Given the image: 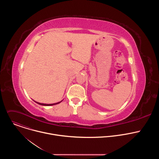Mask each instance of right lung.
<instances>
[{"label": "right lung", "mask_w": 159, "mask_h": 159, "mask_svg": "<svg viewBox=\"0 0 159 159\" xmlns=\"http://www.w3.org/2000/svg\"><path fill=\"white\" fill-rule=\"evenodd\" d=\"M36 102V101H35ZM61 101H60V102H57V103H55V104H42V103H39V102H36V103H38V104H40V105H43V106H52V105H55V104H58V103H60V102H61Z\"/></svg>", "instance_id": "1"}]
</instances>
